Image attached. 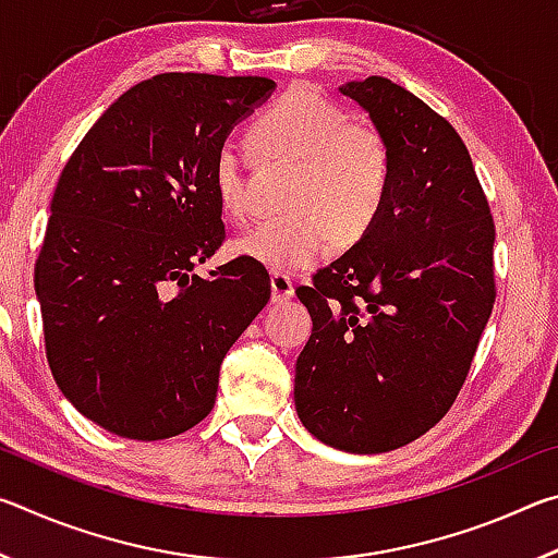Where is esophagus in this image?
Segmentation results:
<instances>
[{
	"mask_svg": "<svg viewBox=\"0 0 558 558\" xmlns=\"http://www.w3.org/2000/svg\"><path fill=\"white\" fill-rule=\"evenodd\" d=\"M270 290H272V302H286L295 295V286H292L290 276L286 272H270Z\"/></svg>",
	"mask_w": 558,
	"mask_h": 558,
	"instance_id": "34e87169",
	"label": "esophagus"
}]
</instances>
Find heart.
I'll return each mask as SVG.
<instances>
[{
	"mask_svg": "<svg viewBox=\"0 0 558 558\" xmlns=\"http://www.w3.org/2000/svg\"><path fill=\"white\" fill-rule=\"evenodd\" d=\"M263 157L298 165L290 179V214L260 221L233 248L270 270H305L325 260L337 241L356 243L381 219L393 186L389 140L369 122L315 90H290L253 128ZM248 153L223 140L211 162L216 202L233 221L253 209Z\"/></svg>",
	"mask_w": 558,
	"mask_h": 558,
	"instance_id": "heart-1",
	"label": "heart"
}]
</instances>
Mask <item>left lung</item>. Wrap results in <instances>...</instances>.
I'll return each mask as SVG.
<instances>
[{"label": "left lung", "instance_id": "8db88e82", "mask_svg": "<svg viewBox=\"0 0 558 558\" xmlns=\"http://www.w3.org/2000/svg\"><path fill=\"white\" fill-rule=\"evenodd\" d=\"M384 132L393 186L381 219L298 298L313 335L295 409L317 440L374 456L456 403L495 305V221L456 128L381 75L339 88Z\"/></svg>", "mask_w": 558, "mask_h": 558}]
</instances>
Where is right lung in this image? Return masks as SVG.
<instances>
[{"label": "right lung", "mask_w": 558, "mask_h": 558, "mask_svg": "<svg viewBox=\"0 0 558 558\" xmlns=\"http://www.w3.org/2000/svg\"><path fill=\"white\" fill-rule=\"evenodd\" d=\"M272 88L159 73L102 112L59 177L34 272L46 359L65 399L120 438L204 421L226 352L270 300L256 260L194 268L226 241L216 147Z\"/></svg>", "instance_id": "right-lung-1"}]
</instances>
